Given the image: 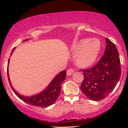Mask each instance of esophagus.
<instances>
[{"label":"esophagus","instance_id":"obj_1","mask_svg":"<svg viewBox=\"0 0 128 128\" xmlns=\"http://www.w3.org/2000/svg\"><path fill=\"white\" fill-rule=\"evenodd\" d=\"M73 72H74V70H73V68H68V70H67V75L70 76L71 74H72Z\"/></svg>","mask_w":128,"mask_h":128}]
</instances>
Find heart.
<instances>
[{
    "instance_id": "1",
    "label": "heart",
    "mask_w": 128,
    "mask_h": 128,
    "mask_svg": "<svg viewBox=\"0 0 128 128\" xmlns=\"http://www.w3.org/2000/svg\"><path fill=\"white\" fill-rule=\"evenodd\" d=\"M101 50V42L98 39L86 38L80 41L73 48L76 53L74 60L77 65L86 67L95 62Z\"/></svg>"
}]
</instances>
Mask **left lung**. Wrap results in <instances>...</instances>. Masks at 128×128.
Listing matches in <instances>:
<instances>
[{
  "label": "left lung",
  "instance_id": "left-lung-1",
  "mask_svg": "<svg viewBox=\"0 0 128 128\" xmlns=\"http://www.w3.org/2000/svg\"><path fill=\"white\" fill-rule=\"evenodd\" d=\"M104 55L96 65L80 70L84 80L80 89L86 96L93 100L104 99L110 94L119 80L121 75L120 60L115 44L106 38Z\"/></svg>",
  "mask_w": 128,
  "mask_h": 128
}]
</instances>
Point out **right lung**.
<instances>
[{
    "mask_svg": "<svg viewBox=\"0 0 128 128\" xmlns=\"http://www.w3.org/2000/svg\"><path fill=\"white\" fill-rule=\"evenodd\" d=\"M9 61H10V59L8 60V62ZM7 74H8V76L9 74L8 69H7ZM66 78V71L64 70V71L60 73L55 78L53 79V80L50 84L49 86L43 92L38 94L32 97H25L20 95L12 88L11 84L10 78H9V76L8 80L12 91L18 98H20L22 100L29 104V105L45 108V107H48L52 105L58 99L60 92H61V84L65 80Z\"/></svg>",
    "mask_w": 128,
    "mask_h": 128,
    "instance_id": "1",
    "label": "right lung"
}]
</instances>
